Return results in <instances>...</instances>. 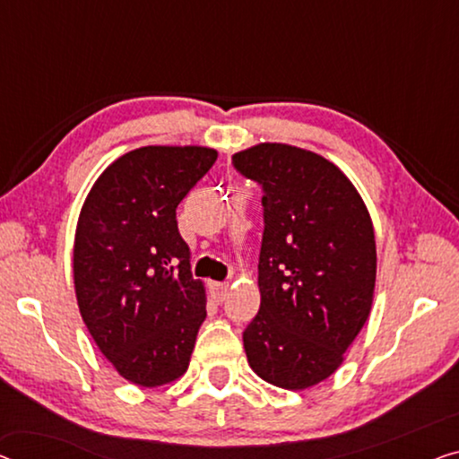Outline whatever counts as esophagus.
<instances>
[{
  "instance_id": "34e87169",
  "label": "esophagus",
  "mask_w": 459,
  "mask_h": 459,
  "mask_svg": "<svg viewBox=\"0 0 459 459\" xmlns=\"http://www.w3.org/2000/svg\"><path fill=\"white\" fill-rule=\"evenodd\" d=\"M210 292H212V299H214L216 303H222V300L229 297V284L227 282H212Z\"/></svg>"
}]
</instances>
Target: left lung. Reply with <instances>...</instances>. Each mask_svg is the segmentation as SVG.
Wrapping results in <instances>:
<instances>
[{"mask_svg":"<svg viewBox=\"0 0 459 459\" xmlns=\"http://www.w3.org/2000/svg\"><path fill=\"white\" fill-rule=\"evenodd\" d=\"M232 167L264 194L262 305L243 332L249 367L272 385L311 387L342 365L371 311V216L336 164L309 150L259 143Z\"/></svg>","mask_w":459,"mask_h":459,"instance_id":"8db88e82","label":"left lung"}]
</instances>
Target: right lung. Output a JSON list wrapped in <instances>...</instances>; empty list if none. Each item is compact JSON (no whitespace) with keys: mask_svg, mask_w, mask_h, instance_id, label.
Returning <instances> with one entry per match:
<instances>
[{"mask_svg":"<svg viewBox=\"0 0 459 459\" xmlns=\"http://www.w3.org/2000/svg\"><path fill=\"white\" fill-rule=\"evenodd\" d=\"M200 146H143L99 177L80 212L74 282L82 319L121 377L142 387L187 371L206 319L177 206L216 162Z\"/></svg>","mask_w":459,"mask_h":459,"instance_id":"obj_1","label":"right lung"}]
</instances>
